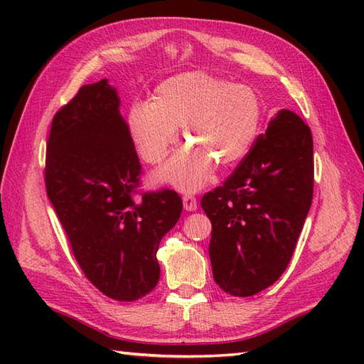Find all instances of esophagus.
<instances>
[{
    "label": "esophagus",
    "mask_w": 364,
    "mask_h": 364,
    "mask_svg": "<svg viewBox=\"0 0 364 364\" xmlns=\"http://www.w3.org/2000/svg\"><path fill=\"white\" fill-rule=\"evenodd\" d=\"M183 206L186 211H196L197 210V198L191 194L183 196Z\"/></svg>",
    "instance_id": "1"
}]
</instances>
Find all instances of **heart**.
<instances>
[{
  "mask_svg": "<svg viewBox=\"0 0 364 364\" xmlns=\"http://www.w3.org/2000/svg\"><path fill=\"white\" fill-rule=\"evenodd\" d=\"M262 120L258 92L247 84L205 72L175 75L154 90L153 102L129 107L128 125L141 156L158 164L183 129L186 149L159 170L161 181L181 191H197L211 180L214 162H241L257 141Z\"/></svg>",
  "mask_w": 364,
  "mask_h": 364,
  "instance_id": "b5f03b06",
  "label": "heart"
}]
</instances>
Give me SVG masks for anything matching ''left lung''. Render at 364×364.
<instances>
[{"label": "left lung", "instance_id": "left-lung-1", "mask_svg": "<svg viewBox=\"0 0 364 364\" xmlns=\"http://www.w3.org/2000/svg\"><path fill=\"white\" fill-rule=\"evenodd\" d=\"M313 184L311 131L296 112L278 111L223 186L202 198L220 289L250 297L282 277L310 211Z\"/></svg>", "mask_w": 364, "mask_h": 364}]
</instances>
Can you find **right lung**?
Returning a JSON list of instances; mask_svg holds the SVG:
<instances>
[{
    "instance_id": "1",
    "label": "right lung",
    "mask_w": 364,
    "mask_h": 364,
    "mask_svg": "<svg viewBox=\"0 0 364 364\" xmlns=\"http://www.w3.org/2000/svg\"><path fill=\"white\" fill-rule=\"evenodd\" d=\"M120 98L107 80L82 86L53 117L45 186L87 280L105 296L133 301L159 282L156 252L180 219L175 191L136 198L139 162Z\"/></svg>"
}]
</instances>
